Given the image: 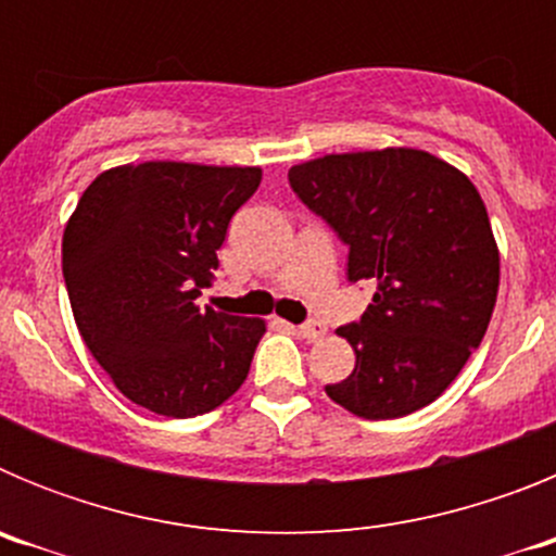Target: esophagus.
Segmentation results:
<instances>
[{
	"mask_svg": "<svg viewBox=\"0 0 556 556\" xmlns=\"http://www.w3.org/2000/svg\"><path fill=\"white\" fill-rule=\"evenodd\" d=\"M298 333H301L303 339H308V342H317V339L326 337V326L323 323H303V326H298Z\"/></svg>",
	"mask_w": 556,
	"mask_h": 556,
	"instance_id": "1",
	"label": "esophagus"
}]
</instances>
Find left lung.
Segmentation results:
<instances>
[{
	"label": "left lung",
	"instance_id": "obj_1",
	"mask_svg": "<svg viewBox=\"0 0 556 556\" xmlns=\"http://www.w3.org/2000/svg\"><path fill=\"white\" fill-rule=\"evenodd\" d=\"M289 186L348 244V281L376 287L339 328L356 367L331 401L365 420L424 409L481 345L498 294V244L479 191L456 166L412 147L323 155Z\"/></svg>",
	"mask_w": 556,
	"mask_h": 556
}]
</instances>
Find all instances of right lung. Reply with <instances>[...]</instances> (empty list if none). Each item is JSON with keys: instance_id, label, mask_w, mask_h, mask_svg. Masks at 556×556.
Instances as JSON below:
<instances>
[{"instance_id": "right-lung-1", "label": "right lung", "mask_w": 556, "mask_h": 556, "mask_svg": "<svg viewBox=\"0 0 556 556\" xmlns=\"http://www.w3.org/2000/svg\"><path fill=\"white\" fill-rule=\"evenodd\" d=\"M258 166L144 161L97 175L63 230V278L91 356L132 404L198 417L248 378L267 326L200 306Z\"/></svg>"}]
</instances>
